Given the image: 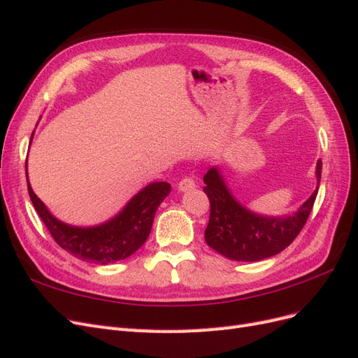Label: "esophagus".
Masks as SVG:
<instances>
[{
	"label": "esophagus",
	"instance_id": "1",
	"mask_svg": "<svg viewBox=\"0 0 358 358\" xmlns=\"http://www.w3.org/2000/svg\"><path fill=\"white\" fill-rule=\"evenodd\" d=\"M196 188V182H194L191 178L185 176L183 179H180V182L178 183V189L179 191H188V189H192Z\"/></svg>",
	"mask_w": 358,
	"mask_h": 358
}]
</instances>
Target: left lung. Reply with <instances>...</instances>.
Returning <instances> with one entry per match:
<instances>
[{"label": "left lung", "instance_id": "8db88e82", "mask_svg": "<svg viewBox=\"0 0 358 358\" xmlns=\"http://www.w3.org/2000/svg\"><path fill=\"white\" fill-rule=\"evenodd\" d=\"M322 162H317V189L289 216H263L248 210L237 201L216 167L209 169L203 191L210 201L209 224L204 239L212 249L233 262H259L273 257L292 243L305 227L315 203L321 180Z\"/></svg>", "mask_w": 358, "mask_h": 358}]
</instances>
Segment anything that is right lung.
Listing matches in <instances>:
<instances>
[{
    "label": "right lung",
    "instance_id": "add662e5",
    "mask_svg": "<svg viewBox=\"0 0 358 358\" xmlns=\"http://www.w3.org/2000/svg\"><path fill=\"white\" fill-rule=\"evenodd\" d=\"M29 199L46 229L64 251L82 262L109 264L125 259L142 246L152 229L154 216L171 187L167 182L149 183L128 201L115 218L96 227H73L58 221L32 191L28 173Z\"/></svg>",
    "mask_w": 358,
    "mask_h": 358
}]
</instances>
